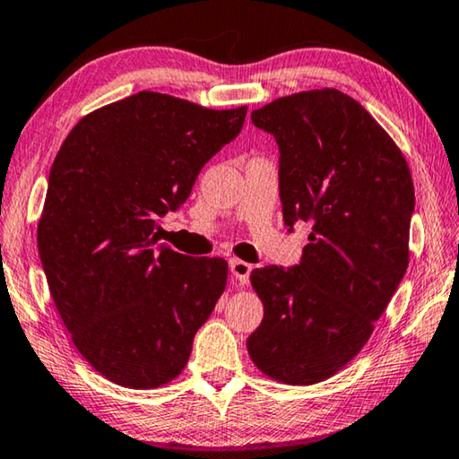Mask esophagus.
I'll use <instances>...</instances> for the list:
<instances>
[{
    "label": "esophagus",
    "instance_id": "esophagus-1",
    "mask_svg": "<svg viewBox=\"0 0 459 459\" xmlns=\"http://www.w3.org/2000/svg\"><path fill=\"white\" fill-rule=\"evenodd\" d=\"M229 265H230L232 277H235L240 285H245L248 281V275H251L253 265H248V263L240 261V259H230Z\"/></svg>",
    "mask_w": 459,
    "mask_h": 459
}]
</instances>
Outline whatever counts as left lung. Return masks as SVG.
I'll use <instances>...</instances> for the list:
<instances>
[{"label":"left lung","mask_w":459,"mask_h":459,"mask_svg":"<svg viewBox=\"0 0 459 459\" xmlns=\"http://www.w3.org/2000/svg\"><path fill=\"white\" fill-rule=\"evenodd\" d=\"M251 119L279 145L285 227L312 232L299 265L251 273L265 316L248 356L279 383L316 385L362 351L405 275L413 180L391 135L336 89L275 99Z\"/></svg>","instance_id":"obj_1"}]
</instances>
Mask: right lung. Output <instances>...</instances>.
Wrapping results in <instances>:
<instances>
[{
	"label": "right lung",
	"instance_id": "obj_1",
	"mask_svg": "<svg viewBox=\"0 0 459 459\" xmlns=\"http://www.w3.org/2000/svg\"><path fill=\"white\" fill-rule=\"evenodd\" d=\"M245 115L142 91L82 117L54 158L38 253L76 351L115 385L180 375L227 287V261L155 247V230Z\"/></svg>",
	"mask_w": 459,
	"mask_h": 459
}]
</instances>
